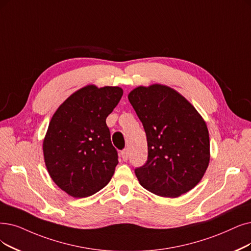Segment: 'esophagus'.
Returning <instances> with one entry per match:
<instances>
[{"instance_id": "34e87169", "label": "esophagus", "mask_w": 251, "mask_h": 251, "mask_svg": "<svg viewBox=\"0 0 251 251\" xmlns=\"http://www.w3.org/2000/svg\"><path fill=\"white\" fill-rule=\"evenodd\" d=\"M120 156L123 157V159L124 160H127V158H128V150L126 148V149H124L122 152H120Z\"/></svg>"}]
</instances>
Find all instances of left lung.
Segmentation results:
<instances>
[{"mask_svg":"<svg viewBox=\"0 0 251 251\" xmlns=\"http://www.w3.org/2000/svg\"><path fill=\"white\" fill-rule=\"evenodd\" d=\"M146 133V163L135 169L145 189L177 198L194 188L210 159L208 128L194 106L174 89L154 84L128 95Z\"/></svg>","mask_w":251,"mask_h":251,"instance_id":"left-lung-1","label":"left lung"}]
</instances>
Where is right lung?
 I'll list each match as a JSON object with an SVG mask.
<instances>
[{"label":"right lung","instance_id":"1","mask_svg":"<svg viewBox=\"0 0 251 251\" xmlns=\"http://www.w3.org/2000/svg\"><path fill=\"white\" fill-rule=\"evenodd\" d=\"M117 86L79 89L58 107L43 142L50 177L74 198L92 196L108 184L118 164L107 116L123 97Z\"/></svg>","mask_w":251,"mask_h":251}]
</instances>
